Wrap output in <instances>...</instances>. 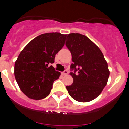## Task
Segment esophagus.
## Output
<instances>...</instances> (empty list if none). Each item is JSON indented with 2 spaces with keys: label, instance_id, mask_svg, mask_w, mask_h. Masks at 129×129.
<instances>
[{
  "label": "esophagus",
  "instance_id": "34e87169",
  "mask_svg": "<svg viewBox=\"0 0 129 129\" xmlns=\"http://www.w3.org/2000/svg\"><path fill=\"white\" fill-rule=\"evenodd\" d=\"M67 74H68V71H67V70H65L64 71H63V72L62 73V74L64 75V76H65V75H67Z\"/></svg>",
  "mask_w": 129,
  "mask_h": 129
}]
</instances>
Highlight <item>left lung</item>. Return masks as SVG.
I'll list each match as a JSON object with an SVG mask.
<instances>
[{
	"mask_svg": "<svg viewBox=\"0 0 129 129\" xmlns=\"http://www.w3.org/2000/svg\"><path fill=\"white\" fill-rule=\"evenodd\" d=\"M66 45L71 53L73 63L70 73L73 83L67 86L70 96L77 101L87 102L98 96L107 85L110 76L108 63L96 45L86 36L68 34ZM77 71L79 74L76 75Z\"/></svg>",
	"mask_w": 129,
	"mask_h": 129,
	"instance_id": "obj_1",
	"label": "left lung"
}]
</instances>
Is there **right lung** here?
I'll list each match as a JSON object with an SVG mask.
<instances>
[{
	"mask_svg": "<svg viewBox=\"0 0 129 129\" xmlns=\"http://www.w3.org/2000/svg\"><path fill=\"white\" fill-rule=\"evenodd\" d=\"M67 35L47 33L29 42L19 53L14 74L21 90L29 98L39 100L49 94L55 80L61 73L51 63L65 45Z\"/></svg>",
	"mask_w": 129,
	"mask_h": 129,
	"instance_id": "right-lung-1",
	"label": "right lung"
}]
</instances>
